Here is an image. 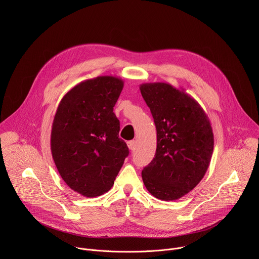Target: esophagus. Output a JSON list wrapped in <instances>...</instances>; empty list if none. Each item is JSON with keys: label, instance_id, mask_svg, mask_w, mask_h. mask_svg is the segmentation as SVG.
Returning a JSON list of instances; mask_svg holds the SVG:
<instances>
[{"label": "esophagus", "instance_id": "1", "mask_svg": "<svg viewBox=\"0 0 259 259\" xmlns=\"http://www.w3.org/2000/svg\"><path fill=\"white\" fill-rule=\"evenodd\" d=\"M127 145H128L130 151H134L135 147H136V141L135 140H130V141L127 142Z\"/></svg>", "mask_w": 259, "mask_h": 259}]
</instances>
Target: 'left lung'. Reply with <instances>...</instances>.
Masks as SVG:
<instances>
[{"instance_id":"left-lung-1","label":"left lung","mask_w":259,"mask_h":259,"mask_svg":"<svg viewBox=\"0 0 259 259\" xmlns=\"http://www.w3.org/2000/svg\"><path fill=\"white\" fill-rule=\"evenodd\" d=\"M157 128V151L141 172L146 190L162 201L189 194L204 177L214 136L204 109L183 89L167 83L141 84Z\"/></svg>"}]
</instances>
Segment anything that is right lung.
Returning <instances> with one entry per match:
<instances>
[{
	"mask_svg": "<svg viewBox=\"0 0 259 259\" xmlns=\"http://www.w3.org/2000/svg\"><path fill=\"white\" fill-rule=\"evenodd\" d=\"M123 87V80L114 76L85 80L62 97L56 109L52 157L64 182L84 197H98L112 189L129 155L114 114Z\"/></svg>",
	"mask_w": 259,
	"mask_h": 259,
	"instance_id": "1",
	"label": "right lung"
}]
</instances>
